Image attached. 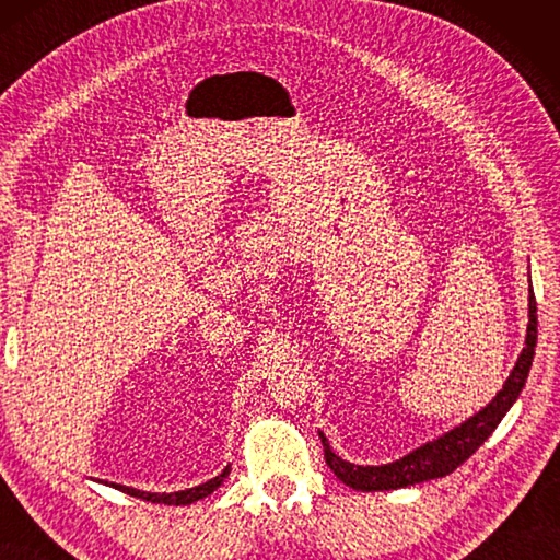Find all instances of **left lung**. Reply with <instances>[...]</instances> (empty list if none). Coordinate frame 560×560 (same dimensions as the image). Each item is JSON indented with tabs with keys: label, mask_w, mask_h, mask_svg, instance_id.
Masks as SVG:
<instances>
[{
	"label": "left lung",
	"mask_w": 560,
	"mask_h": 560,
	"mask_svg": "<svg viewBox=\"0 0 560 560\" xmlns=\"http://www.w3.org/2000/svg\"><path fill=\"white\" fill-rule=\"evenodd\" d=\"M534 347H537V299H534V291L529 289V325L525 349H522L503 389L498 392L489 407L474 413L471 419L464 421L462 425L452 428L443 438L433 440V443H425L423 447L409 452L407 457H401L397 462L383 464V467H361V464L343 462L339 455L331 452L327 438L319 433L329 469L337 474L339 481L351 486L355 491H392L404 489V486L447 477V474L455 471L459 464L467 462L474 452L483 445V440L495 431V425L501 423L508 409L513 407L515 399L520 397L532 368Z\"/></svg>",
	"instance_id": "obj_1"
}]
</instances>
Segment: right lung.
<instances>
[{"label":"right lung","instance_id":"1","mask_svg":"<svg viewBox=\"0 0 560 560\" xmlns=\"http://www.w3.org/2000/svg\"><path fill=\"white\" fill-rule=\"evenodd\" d=\"M229 471H231V467H225V469L219 474V477L209 479L207 483H199V486H195V489L177 491V493H147V491L129 489V486H122V483H110V486H115L117 491L129 493V495H135V498H141V501H149V503H163V505H189V503L201 501V498H207L209 493L217 491L219 486L223 483V479L229 477Z\"/></svg>","mask_w":560,"mask_h":560}]
</instances>
